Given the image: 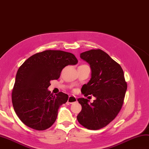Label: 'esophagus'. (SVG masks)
I'll list each match as a JSON object with an SVG mask.
<instances>
[{"mask_svg":"<svg viewBox=\"0 0 149 149\" xmlns=\"http://www.w3.org/2000/svg\"><path fill=\"white\" fill-rule=\"evenodd\" d=\"M77 102V97L74 96H69L67 102L69 104H72L73 102Z\"/></svg>","mask_w":149,"mask_h":149,"instance_id":"esophagus-1","label":"esophagus"}]
</instances>
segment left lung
I'll return each mask as SVG.
<instances>
[{"label": "left lung", "mask_w": 149, "mask_h": 149, "mask_svg": "<svg viewBox=\"0 0 149 149\" xmlns=\"http://www.w3.org/2000/svg\"><path fill=\"white\" fill-rule=\"evenodd\" d=\"M80 58L91 67V77L81 91L87 97L93 95V102L79 98L82 110L77 116L80 125L89 130H99L112 121L121 109L127 84L119 63L100 49H92L80 54Z\"/></svg>", "instance_id": "obj_1"}]
</instances>
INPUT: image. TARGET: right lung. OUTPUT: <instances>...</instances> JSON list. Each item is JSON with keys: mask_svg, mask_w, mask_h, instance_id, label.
<instances>
[{"mask_svg": "<svg viewBox=\"0 0 149 149\" xmlns=\"http://www.w3.org/2000/svg\"><path fill=\"white\" fill-rule=\"evenodd\" d=\"M77 63L72 53L49 50L33 54L22 64L17 72L12 99L17 116L25 125L44 130L54 124L59 108L69 97L63 92L50 94V81L58 79L65 66Z\"/></svg>", "mask_w": 149, "mask_h": 149, "instance_id": "obj_1", "label": "right lung"}]
</instances>
